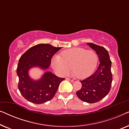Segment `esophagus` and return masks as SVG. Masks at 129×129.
Here are the masks:
<instances>
[{
	"label": "esophagus",
	"mask_w": 129,
	"mask_h": 129,
	"mask_svg": "<svg viewBox=\"0 0 129 129\" xmlns=\"http://www.w3.org/2000/svg\"><path fill=\"white\" fill-rule=\"evenodd\" d=\"M66 80H69V81H70V82H73V80H72V79H69V78H66Z\"/></svg>",
	"instance_id": "1"
}]
</instances>
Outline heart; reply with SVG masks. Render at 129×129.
Wrapping results in <instances>:
<instances>
[{"label":"heart","instance_id":"b5f03b06","mask_svg":"<svg viewBox=\"0 0 129 129\" xmlns=\"http://www.w3.org/2000/svg\"><path fill=\"white\" fill-rule=\"evenodd\" d=\"M98 56L93 50L73 47L56 54L51 60V66L58 75L64 76L71 72L79 79H85L94 72L98 63Z\"/></svg>","mask_w":129,"mask_h":129}]
</instances>
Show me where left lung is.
I'll return each mask as SVG.
<instances>
[{
	"label": "left lung",
	"instance_id": "left-lung-1",
	"mask_svg": "<svg viewBox=\"0 0 129 129\" xmlns=\"http://www.w3.org/2000/svg\"><path fill=\"white\" fill-rule=\"evenodd\" d=\"M87 44L96 51L100 64L92 75L80 81L82 86L77 91L76 94L82 101L94 103L103 99L110 91L112 82V61L105 47L91 43Z\"/></svg>",
	"mask_w": 129,
	"mask_h": 129
}]
</instances>
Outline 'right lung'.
Segmentation results:
<instances>
[{"label":"right lung","instance_id":"obj_1","mask_svg":"<svg viewBox=\"0 0 129 129\" xmlns=\"http://www.w3.org/2000/svg\"><path fill=\"white\" fill-rule=\"evenodd\" d=\"M61 49L49 44H39L28 49L19 59L17 68L18 88L23 98L29 102L42 104L50 100L56 94L60 83L64 80L50 72H45L41 78L36 80L29 75V70L34 67L47 70L52 57Z\"/></svg>","mask_w":129,"mask_h":129}]
</instances>
